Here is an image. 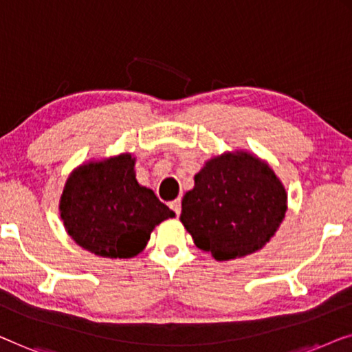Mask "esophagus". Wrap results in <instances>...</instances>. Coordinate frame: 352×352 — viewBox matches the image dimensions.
<instances>
[{"label": "esophagus", "mask_w": 352, "mask_h": 352, "mask_svg": "<svg viewBox=\"0 0 352 352\" xmlns=\"http://www.w3.org/2000/svg\"><path fill=\"white\" fill-rule=\"evenodd\" d=\"M170 209L175 212V215H177V217L180 215V212H182V201H180V199L172 201V202H170Z\"/></svg>", "instance_id": "34e87169"}]
</instances>
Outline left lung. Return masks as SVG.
Segmentation results:
<instances>
[{"label": "left lung", "instance_id": "left-lung-1", "mask_svg": "<svg viewBox=\"0 0 352 352\" xmlns=\"http://www.w3.org/2000/svg\"><path fill=\"white\" fill-rule=\"evenodd\" d=\"M285 210V190L271 167L247 153H228L207 161L195 175L180 220L196 247L223 261L260 250Z\"/></svg>", "mask_w": 352, "mask_h": 352}]
</instances>
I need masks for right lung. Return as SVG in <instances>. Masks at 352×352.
Segmentation results:
<instances>
[{
  "label": "right lung",
  "mask_w": 352,
  "mask_h": 352,
  "mask_svg": "<svg viewBox=\"0 0 352 352\" xmlns=\"http://www.w3.org/2000/svg\"><path fill=\"white\" fill-rule=\"evenodd\" d=\"M135 160L121 155L81 166L65 183L60 217L78 245L98 256L131 258L151 231L175 217L155 192L138 185Z\"/></svg>",
  "instance_id": "obj_1"
}]
</instances>
